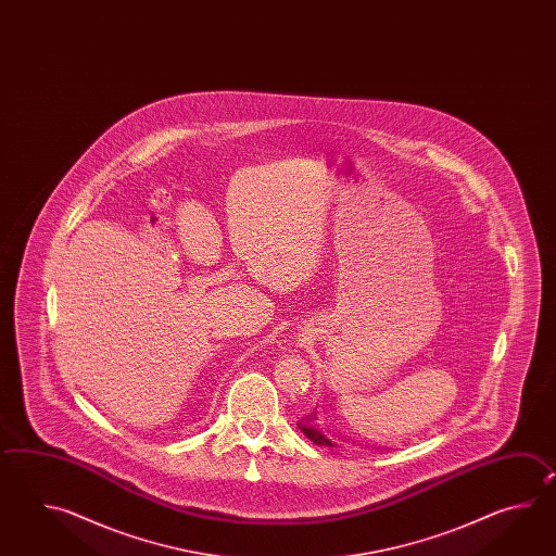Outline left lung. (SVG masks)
Returning <instances> with one entry per match:
<instances>
[{
    "label": "left lung",
    "instance_id": "left-lung-1",
    "mask_svg": "<svg viewBox=\"0 0 556 556\" xmlns=\"http://www.w3.org/2000/svg\"><path fill=\"white\" fill-rule=\"evenodd\" d=\"M314 419H316V415H307L306 419H302V421L298 424V427L302 429V433H304L309 441H314L316 445L336 447V443H333L330 438H326V435L319 431L318 426L314 424Z\"/></svg>",
    "mask_w": 556,
    "mask_h": 556
}]
</instances>
